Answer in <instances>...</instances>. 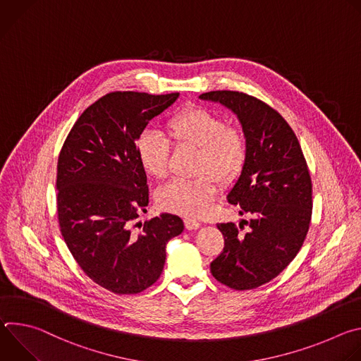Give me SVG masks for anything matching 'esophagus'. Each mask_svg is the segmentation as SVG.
Wrapping results in <instances>:
<instances>
[{
    "label": "esophagus",
    "instance_id": "obj_1",
    "mask_svg": "<svg viewBox=\"0 0 361 361\" xmlns=\"http://www.w3.org/2000/svg\"><path fill=\"white\" fill-rule=\"evenodd\" d=\"M184 224H185L187 230H197L201 226L200 221L192 220V219H184Z\"/></svg>",
    "mask_w": 361,
    "mask_h": 361
}]
</instances>
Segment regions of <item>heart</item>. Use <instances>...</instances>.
Here are the masks:
<instances>
[{
	"mask_svg": "<svg viewBox=\"0 0 361 361\" xmlns=\"http://www.w3.org/2000/svg\"><path fill=\"white\" fill-rule=\"evenodd\" d=\"M169 133L177 145L198 147L197 178H177L163 187L157 202L166 212L185 217L201 216L216 198L218 178L223 184L233 183L247 160V138L235 127L204 107H187L176 113L167 123ZM137 157L142 169L152 177L164 178L170 171L171 142L160 131L145 130L135 142Z\"/></svg>",
	"mask_w": 361,
	"mask_h": 361,
	"instance_id": "b5f03b06",
	"label": "heart"
}]
</instances>
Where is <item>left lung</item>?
I'll return each instance as SVG.
<instances>
[{"label":"left lung","mask_w":361,"mask_h":361,"mask_svg":"<svg viewBox=\"0 0 361 361\" xmlns=\"http://www.w3.org/2000/svg\"><path fill=\"white\" fill-rule=\"evenodd\" d=\"M201 99L230 109L247 138V160L227 194L250 228L217 224L223 252L210 264L213 277L233 290L257 288L277 277L300 251L313 210V187L300 142L287 121L262 99L238 91H210Z\"/></svg>","instance_id":"8db88e82"}]
</instances>
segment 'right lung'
I'll use <instances>...</instances> for the list:
<instances>
[{"mask_svg": "<svg viewBox=\"0 0 361 361\" xmlns=\"http://www.w3.org/2000/svg\"><path fill=\"white\" fill-rule=\"evenodd\" d=\"M178 92L114 91L75 121L57 164V214L81 270L114 294H137L159 280L167 243L183 233L178 216L135 223L147 212V176L135 141ZM139 230H136V227Z\"/></svg>", "mask_w": 361, "mask_h": 361, "instance_id": "obj_1", "label": "right lung"}]
</instances>
